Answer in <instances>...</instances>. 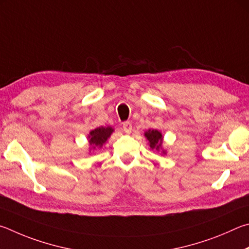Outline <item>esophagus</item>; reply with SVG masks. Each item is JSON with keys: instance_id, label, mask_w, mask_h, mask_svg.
<instances>
[{"instance_id": "obj_1", "label": "esophagus", "mask_w": 249, "mask_h": 249, "mask_svg": "<svg viewBox=\"0 0 249 249\" xmlns=\"http://www.w3.org/2000/svg\"><path fill=\"white\" fill-rule=\"evenodd\" d=\"M122 128H124V131L125 133H130V132H131V130H132L131 122H129V121L124 122V124H122Z\"/></svg>"}]
</instances>
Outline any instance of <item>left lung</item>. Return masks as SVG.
I'll return each instance as SVG.
<instances>
[{
    "label": "left lung",
    "mask_w": 249,
    "mask_h": 249,
    "mask_svg": "<svg viewBox=\"0 0 249 249\" xmlns=\"http://www.w3.org/2000/svg\"><path fill=\"white\" fill-rule=\"evenodd\" d=\"M144 137L146 138L149 145L152 150H156L160 152L162 154H166V150L163 147V141L164 137L163 134L159 130H151L149 129L144 132Z\"/></svg>",
    "instance_id": "1"
}]
</instances>
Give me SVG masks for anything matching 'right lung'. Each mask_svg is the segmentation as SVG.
<instances>
[{"label": "right lung", "mask_w": 249, "mask_h": 249, "mask_svg": "<svg viewBox=\"0 0 249 249\" xmlns=\"http://www.w3.org/2000/svg\"><path fill=\"white\" fill-rule=\"evenodd\" d=\"M112 127L108 125V127H98L94 130H91L87 139H89V151H94L96 149H102L104 144H106L108 139L111 137L113 133Z\"/></svg>", "instance_id": "right-lung-1"}]
</instances>
